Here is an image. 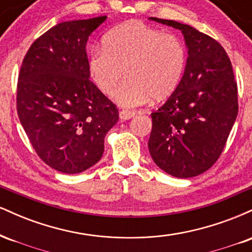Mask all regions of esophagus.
<instances>
[{"mask_svg":"<svg viewBox=\"0 0 252 252\" xmlns=\"http://www.w3.org/2000/svg\"><path fill=\"white\" fill-rule=\"evenodd\" d=\"M135 116V112L134 111H129V110H121L120 111V118L122 121L126 120H130Z\"/></svg>","mask_w":252,"mask_h":252,"instance_id":"1","label":"esophagus"}]
</instances>
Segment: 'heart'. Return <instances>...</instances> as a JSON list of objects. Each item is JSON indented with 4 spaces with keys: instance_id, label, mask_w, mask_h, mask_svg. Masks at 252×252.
Returning <instances> with one entry per match:
<instances>
[{
    "instance_id": "heart-1",
    "label": "heart",
    "mask_w": 252,
    "mask_h": 252,
    "mask_svg": "<svg viewBox=\"0 0 252 252\" xmlns=\"http://www.w3.org/2000/svg\"><path fill=\"white\" fill-rule=\"evenodd\" d=\"M186 65L187 50L180 37L141 21L108 32L103 48H94L89 58L90 76L105 96L114 94L124 71L126 80L116 94L124 108L168 98L180 85Z\"/></svg>"
}]
</instances>
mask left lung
Here are the masks:
<instances>
[{
    "instance_id": "obj_1",
    "label": "left lung",
    "mask_w": 252,
    "mask_h": 252,
    "mask_svg": "<svg viewBox=\"0 0 252 252\" xmlns=\"http://www.w3.org/2000/svg\"><path fill=\"white\" fill-rule=\"evenodd\" d=\"M152 20L182 32L189 58L179 88L152 112L149 153L168 174L192 178L210 169L226 144L238 114L235 74L213 37L173 20Z\"/></svg>"
}]
</instances>
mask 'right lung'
I'll use <instances>...</instances> for the list:
<instances>
[{
	"instance_id": "right-lung-1",
	"label": "right lung",
	"mask_w": 252,
	"mask_h": 252,
	"mask_svg": "<svg viewBox=\"0 0 252 252\" xmlns=\"http://www.w3.org/2000/svg\"><path fill=\"white\" fill-rule=\"evenodd\" d=\"M106 16L58 24L32 43L19 73L16 109L39 158L65 174L96 164L118 109L90 80L86 42Z\"/></svg>"
}]
</instances>
